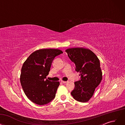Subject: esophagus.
<instances>
[{
	"label": "esophagus",
	"instance_id": "34e87169",
	"mask_svg": "<svg viewBox=\"0 0 125 125\" xmlns=\"http://www.w3.org/2000/svg\"><path fill=\"white\" fill-rule=\"evenodd\" d=\"M62 82L63 83H66L68 82V81H62Z\"/></svg>",
	"mask_w": 125,
	"mask_h": 125
}]
</instances>
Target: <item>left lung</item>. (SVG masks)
I'll list each match as a JSON object with an SVG mask.
<instances>
[{"label":"left lung","mask_w":125,"mask_h":125,"mask_svg":"<svg viewBox=\"0 0 125 125\" xmlns=\"http://www.w3.org/2000/svg\"><path fill=\"white\" fill-rule=\"evenodd\" d=\"M66 52L75 64V70L81 75L80 80L74 82L71 95L78 102H88L102 79L100 60L92 51L87 48H71Z\"/></svg>","instance_id":"left-lung-1"}]
</instances>
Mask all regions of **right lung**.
<instances>
[{"label": "right lung", "mask_w": 125, "mask_h": 125, "mask_svg": "<svg viewBox=\"0 0 125 125\" xmlns=\"http://www.w3.org/2000/svg\"><path fill=\"white\" fill-rule=\"evenodd\" d=\"M62 53L57 49H41L33 52L23 63L21 84L26 96L34 103L47 104L55 97L59 82L46 79L54 59Z\"/></svg>", "instance_id": "1"}]
</instances>
